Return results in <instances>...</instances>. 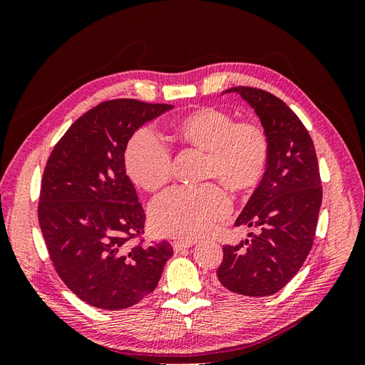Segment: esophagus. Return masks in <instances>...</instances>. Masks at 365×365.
Listing matches in <instances>:
<instances>
[{
  "label": "esophagus",
  "mask_w": 365,
  "mask_h": 365,
  "mask_svg": "<svg viewBox=\"0 0 365 365\" xmlns=\"http://www.w3.org/2000/svg\"><path fill=\"white\" fill-rule=\"evenodd\" d=\"M193 245H195V240H173V244H172L175 252H180V251L190 248Z\"/></svg>",
  "instance_id": "34e87169"
}]
</instances>
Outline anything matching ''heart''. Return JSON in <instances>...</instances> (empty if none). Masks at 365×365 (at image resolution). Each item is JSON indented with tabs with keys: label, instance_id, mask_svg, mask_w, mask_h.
I'll return each instance as SVG.
<instances>
[{
	"label": "heart",
	"instance_id": "heart-1",
	"mask_svg": "<svg viewBox=\"0 0 365 365\" xmlns=\"http://www.w3.org/2000/svg\"><path fill=\"white\" fill-rule=\"evenodd\" d=\"M175 134L187 145L208 152L207 175L228 189L245 193L262 181L269 160L267 132L252 121L235 123L216 108H201L175 123ZM129 176L149 192L172 176V153L152 129H140L125 152ZM231 210L227 192L217 184L175 187L150 207L152 225L160 235L193 240L207 235Z\"/></svg>",
	"mask_w": 365,
	"mask_h": 365
}]
</instances>
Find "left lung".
<instances>
[{"label":"left lung","mask_w":365,"mask_h":365,"mask_svg":"<svg viewBox=\"0 0 365 365\" xmlns=\"http://www.w3.org/2000/svg\"><path fill=\"white\" fill-rule=\"evenodd\" d=\"M227 93L254 109L269 140V160L235 224L257 233L224 247L217 280L231 292L268 297L294 277L312 248L323 197L317 153L300 118L280 98L250 86Z\"/></svg>","instance_id":"1"}]
</instances>
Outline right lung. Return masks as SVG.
Here are the masks:
<instances>
[{
    "mask_svg": "<svg viewBox=\"0 0 365 365\" xmlns=\"http://www.w3.org/2000/svg\"><path fill=\"white\" fill-rule=\"evenodd\" d=\"M172 105L117 98L77 118L43 170L39 225L56 272L90 306L120 311L157 288L169 242L132 245L146 215L125 168L128 141Z\"/></svg>",
    "mask_w": 365,
    "mask_h": 365,
    "instance_id": "add662e5",
    "label": "right lung"
}]
</instances>
